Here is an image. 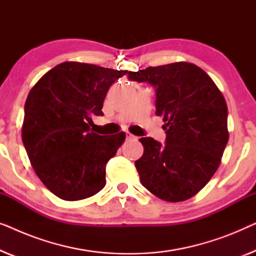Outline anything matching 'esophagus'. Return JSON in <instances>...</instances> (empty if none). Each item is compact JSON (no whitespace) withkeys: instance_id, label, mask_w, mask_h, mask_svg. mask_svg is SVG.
I'll use <instances>...</instances> for the list:
<instances>
[{"instance_id":"1","label":"esophagus","mask_w":256,"mask_h":256,"mask_svg":"<svg viewBox=\"0 0 256 256\" xmlns=\"http://www.w3.org/2000/svg\"><path fill=\"white\" fill-rule=\"evenodd\" d=\"M126 138L132 140V138H135V136L132 135V134H130V132H126Z\"/></svg>"}]
</instances>
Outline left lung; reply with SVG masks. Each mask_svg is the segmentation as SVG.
<instances>
[{
  "label": "left lung",
  "mask_w": 256,
  "mask_h": 256,
  "mask_svg": "<svg viewBox=\"0 0 256 256\" xmlns=\"http://www.w3.org/2000/svg\"><path fill=\"white\" fill-rule=\"evenodd\" d=\"M132 82L156 92V115L163 118L166 143L142 138L135 162L143 186L163 200L197 194L218 169L228 142L227 104L213 80L191 62H174L128 72Z\"/></svg>",
  "instance_id": "obj_1"
}]
</instances>
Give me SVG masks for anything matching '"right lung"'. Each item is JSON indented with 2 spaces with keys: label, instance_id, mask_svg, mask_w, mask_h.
<instances>
[{
  "label": "right lung",
  "instance_id": "1",
  "mask_svg": "<svg viewBox=\"0 0 256 256\" xmlns=\"http://www.w3.org/2000/svg\"><path fill=\"white\" fill-rule=\"evenodd\" d=\"M127 71L62 62L38 80L24 106L22 140L34 172L64 200L92 197L106 185V166L126 134L90 132L110 87Z\"/></svg>",
  "mask_w": 256,
  "mask_h": 256
}]
</instances>
